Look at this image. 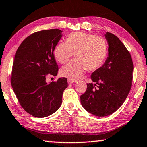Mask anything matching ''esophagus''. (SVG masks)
Returning a JSON list of instances; mask_svg holds the SVG:
<instances>
[{"mask_svg": "<svg viewBox=\"0 0 147 147\" xmlns=\"http://www.w3.org/2000/svg\"><path fill=\"white\" fill-rule=\"evenodd\" d=\"M67 82H68L69 84H73L76 82V80H73V79H71V78H68L67 79Z\"/></svg>", "mask_w": 147, "mask_h": 147, "instance_id": "obj_1", "label": "esophagus"}]
</instances>
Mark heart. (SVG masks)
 <instances>
[{
	"label": "heart",
	"mask_w": 147,
	"mask_h": 147,
	"mask_svg": "<svg viewBox=\"0 0 147 147\" xmlns=\"http://www.w3.org/2000/svg\"><path fill=\"white\" fill-rule=\"evenodd\" d=\"M108 54L106 41L99 36L82 32L69 34L66 42H60L53 50L55 59L64 64L74 55L75 60L60 70L63 77L76 80L82 76L86 69L94 71L103 66Z\"/></svg>",
	"instance_id": "1"
}]
</instances>
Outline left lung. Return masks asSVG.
Segmentation results:
<instances>
[{
  "mask_svg": "<svg viewBox=\"0 0 147 147\" xmlns=\"http://www.w3.org/2000/svg\"><path fill=\"white\" fill-rule=\"evenodd\" d=\"M109 44V55L101 68L91 78L80 96L82 107L91 114L106 116L115 113L124 103L131 88L134 65L129 51L115 34H105Z\"/></svg>",
  "mask_w": 147,
  "mask_h": 147,
  "instance_id": "obj_1",
  "label": "left lung"
}]
</instances>
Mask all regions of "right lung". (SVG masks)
Wrapping results in <instances>:
<instances>
[{
    "label": "right lung",
    "mask_w": 147,
    "mask_h": 147,
    "mask_svg": "<svg viewBox=\"0 0 147 147\" xmlns=\"http://www.w3.org/2000/svg\"><path fill=\"white\" fill-rule=\"evenodd\" d=\"M61 32L57 29L34 32L22 42L16 52L11 86L21 106L35 117H46L57 111L68 86L64 77L50 84L46 82L48 74H57L53 50Z\"/></svg>",
    "instance_id": "obj_1"
}]
</instances>
